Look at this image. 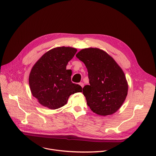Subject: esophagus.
<instances>
[{
	"label": "esophagus",
	"instance_id": "34e87169",
	"mask_svg": "<svg viewBox=\"0 0 156 156\" xmlns=\"http://www.w3.org/2000/svg\"><path fill=\"white\" fill-rule=\"evenodd\" d=\"M79 84H80L82 87H84V84H83V83L81 82V83H79Z\"/></svg>",
	"mask_w": 156,
	"mask_h": 156
}]
</instances>
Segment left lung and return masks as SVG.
I'll list each match as a JSON object with an SVG mask.
<instances>
[{"label":"left lung","mask_w":156,"mask_h":156,"mask_svg":"<svg viewBox=\"0 0 156 156\" xmlns=\"http://www.w3.org/2000/svg\"><path fill=\"white\" fill-rule=\"evenodd\" d=\"M76 56L88 72L89 85L83 89L87 105L99 115L114 114L128 94V83L121 67L106 51L97 48L83 49Z\"/></svg>","instance_id":"left-lung-1"}]
</instances>
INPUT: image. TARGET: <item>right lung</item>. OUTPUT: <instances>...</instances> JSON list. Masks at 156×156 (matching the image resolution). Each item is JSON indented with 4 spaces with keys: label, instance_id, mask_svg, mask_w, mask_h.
I'll return each instance as SVG.
<instances>
[{
    "label": "right lung",
    "instance_id": "right-lung-1",
    "mask_svg": "<svg viewBox=\"0 0 156 156\" xmlns=\"http://www.w3.org/2000/svg\"><path fill=\"white\" fill-rule=\"evenodd\" d=\"M77 50L69 47L54 48L36 62L30 73L31 94L42 106L50 109L64 106L69 97L82 92L79 84L71 81L72 70H67L68 62Z\"/></svg>",
    "mask_w": 156,
    "mask_h": 156
}]
</instances>
